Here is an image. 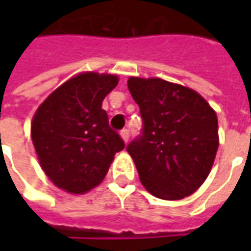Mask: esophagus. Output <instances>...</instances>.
Segmentation results:
<instances>
[{"instance_id": "obj_1", "label": "esophagus", "mask_w": 251, "mask_h": 251, "mask_svg": "<svg viewBox=\"0 0 251 251\" xmlns=\"http://www.w3.org/2000/svg\"><path fill=\"white\" fill-rule=\"evenodd\" d=\"M121 137H122V140H124L125 142L129 141V130H127V129L121 130Z\"/></svg>"}]
</instances>
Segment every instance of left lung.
<instances>
[{
    "label": "left lung",
    "mask_w": 251,
    "mask_h": 251,
    "mask_svg": "<svg viewBox=\"0 0 251 251\" xmlns=\"http://www.w3.org/2000/svg\"><path fill=\"white\" fill-rule=\"evenodd\" d=\"M140 106L141 136L126 151L153 196L179 200L204 183L219 145L218 118L201 95L160 77H129Z\"/></svg>",
    "instance_id": "1"
}]
</instances>
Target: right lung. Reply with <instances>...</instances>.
Instances as JSON below:
<instances>
[{
    "instance_id": "obj_1",
    "label": "right lung",
    "mask_w": 251,
    "mask_h": 251,
    "mask_svg": "<svg viewBox=\"0 0 251 251\" xmlns=\"http://www.w3.org/2000/svg\"><path fill=\"white\" fill-rule=\"evenodd\" d=\"M117 84L115 75L83 72L57 87L33 115L30 134L41 168L70 194L97 187L125 148L102 109Z\"/></svg>"
}]
</instances>
